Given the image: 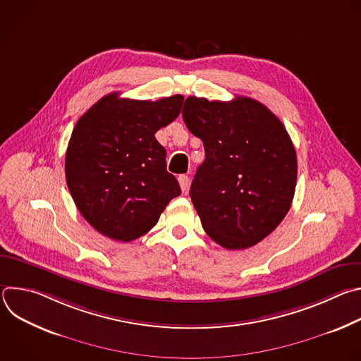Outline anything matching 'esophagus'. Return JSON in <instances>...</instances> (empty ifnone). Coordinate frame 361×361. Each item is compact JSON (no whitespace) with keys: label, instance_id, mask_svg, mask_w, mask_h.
Returning <instances> with one entry per match:
<instances>
[{"label":"esophagus","instance_id":"obj_1","mask_svg":"<svg viewBox=\"0 0 361 361\" xmlns=\"http://www.w3.org/2000/svg\"><path fill=\"white\" fill-rule=\"evenodd\" d=\"M178 183H180V187L183 190V192H185L188 190V183H190V178L185 176V174H181L178 177Z\"/></svg>","mask_w":361,"mask_h":361}]
</instances>
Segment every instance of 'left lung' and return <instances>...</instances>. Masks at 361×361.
<instances>
[{"label":"left lung","mask_w":361,"mask_h":361,"mask_svg":"<svg viewBox=\"0 0 361 361\" xmlns=\"http://www.w3.org/2000/svg\"><path fill=\"white\" fill-rule=\"evenodd\" d=\"M183 118L204 144L190 188L202 228L227 250L255 245L283 221L294 197L297 156L286 127L248 97H188Z\"/></svg>","instance_id":"8db88e82"}]
</instances>
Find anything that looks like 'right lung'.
Returning a JSON list of instances; mask_svg holds the SVG:
<instances>
[{
	"instance_id": "1",
	"label": "right lung",
	"mask_w": 361,
	"mask_h": 361,
	"mask_svg": "<svg viewBox=\"0 0 361 361\" xmlns=\"http://www.w3.org/2000/svg\"><path fill=\"white\" fill-rule=\"evenodd\" d=\"M184 97L98 99L77 121L66 152V178L81 216L102 235L133 241L157 224L181 194L156 133L173 123Z\"/></svg>"
}]
</instances>
